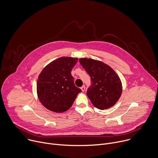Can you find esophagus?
I'll list each match as a JSON object with an SVG mask.
<instances>
[{
    "instance_id": "obj_1",
    "label": "esophagus",
    "mask_w": 158,
    "mask_h": 158,
    "mask_svg": "<svg viewBox=\"0 0 158 158\" xmlns=\"http://www.w3.org/2000/svg\"><path fill=\"white\" fill-rule=\"evenodd\" d=\"M81 89L82 91H85V85H83V86H82L81 87Z\"/></svg>"
}]
</instances>
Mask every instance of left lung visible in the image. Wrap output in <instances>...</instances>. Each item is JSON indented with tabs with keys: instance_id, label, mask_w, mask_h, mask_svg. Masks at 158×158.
<instances>
[{
	"instance_id": "obj_1",
	"label": "left lung",
	"mask_w": 158,
	"mask_h": 158,
	"mask_svg": "<svg viewBox=\"0 0 158 158\" xmlns=\"http://www.w3.org/2000/svg\"><path fill=\"white\" fill-rule=\"evenodd\" d=\"M79 61L91 77L92 83L86 94L93 105L102 110L113 106L122 93V83L118 74L102 61L87 58Z\"/></svg>"
}]
</instances>
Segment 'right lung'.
I'll return each instance as SVG.
<instances>
[{
    "label": "right lung",
    "instance_id": "obj_1",
    "mask_svg": "<svg viewBox=\"0 0 158 158\" xmlns=\"http://www.w3.org/2000/svg\"><path fill=\"white\" fill-rule=\"evenodd\" d=\"M78 58L62 56L48 64L37 82L39 100L47 110L63 113L69 110L81 90L74 84L72 69Z\"/></svg>",
    "mask_w": 158,
    "mask_h": 158
}]
</instances>
